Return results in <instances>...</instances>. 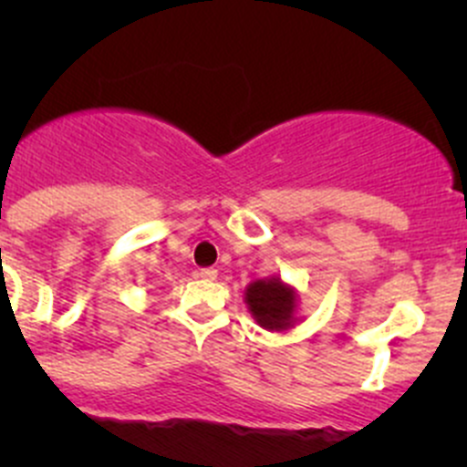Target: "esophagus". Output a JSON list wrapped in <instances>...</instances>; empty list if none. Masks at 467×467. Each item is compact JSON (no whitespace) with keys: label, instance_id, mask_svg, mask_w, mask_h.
Here are the masks:
<instances>
[{"label":"esophagus","instance_id":"1","mask_svg":"<svg viewBox=\"0 0 467 467\" xmlns=\"http://www.w3.org/2000/svg\"><path fill=\"white\" fill-rule=\"evenodd\" d=\"M199 277L201 280H216V268H201Z\"/></svg>","mask_w":467,"mask_h":467}]
</instances>
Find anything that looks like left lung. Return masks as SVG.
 Listing matches in <instances>:
<instances>
[{
    "mask_svg": "<svg viewBox=\"0 0 467 467\" xmlns=\"http://www.w3.org/2000/svg\"><path fill=\"white\" fill-rule=\"evenodd\" d=\"M244 300L248 312L253 314L257 325L268 332H282L294 327L300 321L298 317V294L291 285L280 280L277 275L255 280L244 291Z\"/></svg>",
    "mask_w": 467,
    "mask_h": 467,
    "instance_id": "1",
    "label": "left lung"
}]
</instances>
